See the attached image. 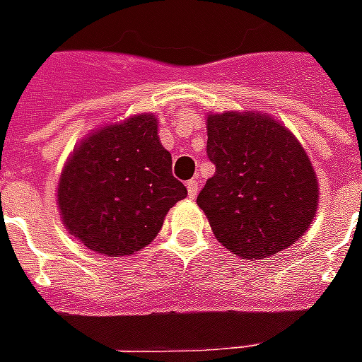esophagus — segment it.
<instances>
[{
	"label": "esophagus",
	"mask_w": 362,
	"mask_h": 362,
	"mask_svg": "<svg viewBox=\"0 0 362 362\" xmlns=\"http://www.w3.org/2000/svg\"><path fill=\"white\" fill-rule=\"evenodd\" d=\"M186 188H188V196L189 197H196L197 189H199V182H197L196 178H192V180L186 182Z\"/></svg>",
	"instance_id": "34e87169"
}]
</instances>
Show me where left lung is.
<instances>
[{
	"instance_id": "1",
	"label": "left lung",
	"mask_w": 362,
	"mask_h": 362,
	"mask_svg": "<svg viewBox=\"0 0 362 362\" xmlns=\"http://www.w3.org/2000/svg\"><path fill=\"white\" fill-rule=\"evenodd\" d=\"M215 174L197 196L215 238L243 259L269 258L310 228L320 199L310 158L283 122L262 112L207 116Z\"/></svg>"
}]
</instances>
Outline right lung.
I'll list each match as a JSON object with an SVG mask.
<instances>
[{"label": "right lung", "mask_w": 362, "mask_h": 362, "mask_svg": "<svg viewBox=\"0 0 362 362\" xmlns=\"http://www.w3.org/2000/svg\"><path fill=\"white\" fill-rule=\"evenodd\" d=\"M188 196L173 176L155 114L90 132L67 158L58 209L69 235L108 258L132 256L158 235L168 209Z\"/></svg>", "instance_id": "add662e5"}]
</instances>
